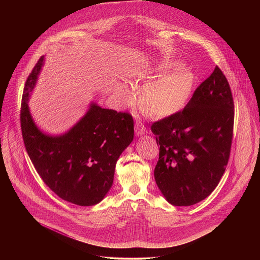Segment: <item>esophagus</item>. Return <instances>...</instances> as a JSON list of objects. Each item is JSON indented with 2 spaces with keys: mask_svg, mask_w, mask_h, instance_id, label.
Wrapping results in <instances>:
<instances>
[{
  "mask_svg": "<svg viewBox=\"0 0 260 260\" xmlns=\"http://www.w3.org/2000/svg\"><path fill=\"white\" fill-rule=\"evenodd\" d=\"M135 133L137 136H142L144 134L147 133V130H146V127L144 126V124L140 121H137L136 124H135Z\"/></svg>",
  "mask_w": 260,
  "mask_h": 260,
  "instance_id": "obj_1",
  "label": "esophagus"
}]
</instances>
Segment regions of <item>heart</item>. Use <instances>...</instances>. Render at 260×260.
<instances>
[{
    "label": "heart",
    "instance_id": "obj_1",
    "mask_svg": "<svg viewBox=\"0 0 260 260\" xmlns=\"http://www.w3.org/2000/svg\"><path fill=\"white\" fill-rule=\"evenodd\" d=\"M191 91V80L184 71L173 72L151 84L142 92L141 103L154 115L162 116L178 111ZM116 92L125 101L133 99L132 92L123 84L116 86Z\"/></svg>",
    "mask_w": 260,
    "mask_h": 260
}]
</instances>
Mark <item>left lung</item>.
<instances>
[{"mask_svg": "<svg viewBox=\"0 0 260 260\" xmlns=\"http://www.w3.org/2000/svg\"><path fill=\"white\" fill-rule=\"evenodd\" d=\"M233 122L231 90L216 66L183 110L152 124L160 146L154 177L170 204H196L218 185L229 159Z\"/></svg>", "mask_w": 260, "mask_h": 260, "instance_id": "8db88e82", "label": "left lung"}]
</instances>
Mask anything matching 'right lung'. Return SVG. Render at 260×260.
I'll return each instance as SVG.
<instances>
[{"label":"right lung","mask_w":260,"mask_h":260,"mask_svg":"<svg viewBox=\"0 0 260 260\" xmlns=\"http://www.w3.org/2000/svg\"><path fill=\"white\" fill-rule=\"evenodd\" d=\"M43 65L44 56L24 89L20 118L25 147L38 174L60 198L80 206L95 205L110 190L116 162L133 141V118L91 102L86 114L64 134L43 132L28 105Z\"/></svg>","instance_id":"1"}]
</instances>
